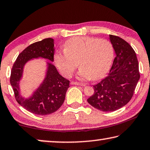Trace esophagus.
<instances>
[{
	"instance_id": "obj_1",
	"label": "esophagus",
	"mask_w": 150,
	"mask_h": 150,
	"mask_svg": "<svg viewBox=\"0 0 150 150\" xmlns=\"http://www.w3.org/2000/svg\"><path fill=\"white\" fill-rule=\"evenodd\" d=\"M71 85H81V84L79 82H76V81H71Z\"/></svg>"
}]
</instances>
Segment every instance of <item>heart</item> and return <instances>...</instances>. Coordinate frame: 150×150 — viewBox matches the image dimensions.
<instances>
[{"instance_id": "1", "label": "heart", "mask_w": 150, "mask_h": 150, "mask_svg": "<svg viewBox=\"0 0 150 150\" xmlns=\"http://www.w3.org/2000/svg\"><path fill=\"white\" fill-rule=\"evenodd\" d=\"M65 49L54 54V59L61 73L67 77H71L81 67L79 77L96 80L108 72L113 58V49L106 39L92 37L71 38L64 45Z\"/></svg>"}]
</instances>
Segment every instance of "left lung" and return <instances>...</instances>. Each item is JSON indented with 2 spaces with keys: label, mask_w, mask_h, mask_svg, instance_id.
<instances>
[{
  "label": "left lung",
  "mask_w": 150,
  "mask_h": 150,
  "mask_svg": "<svg viewBox=\"0 0 150 150\" xmlns=\"http://www.w3.org/2000/svg\"><path fill=\"white\" fill-rule=\"evenodd\" d=\"M115 57L108 75L93 85L94 94L87 99L93 108L102 111H113L129 102L140 78L136 54L122 38L109 35Z\"/></svg>",
  "instance_id": "8db88e82"
}]
</instances>
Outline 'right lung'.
Segmentation results:
<instances>
[{
  "mask_svg": "<svg viewBox=\"0 0 150 150\" xmlns=\"http://www.w3.org/2000/svg\"><path fill=\"white\" fill-rule=\"evenodd\" d=\"M54 40L47 38L34 42L18 54L11 70V85L16 101L30 113L40 115H49L58 110L63 105L69 87V81L63 77L53 64L47 63V71L43 82L29 98L21 96L19 81L24 66L33 59L44 58L54 61Z\"/></svg>",
  "mask_w": 150,
  "mask_h": 150,
  "instance_id": "add662e5",
  "label": "right lung"
}]
</instances>
